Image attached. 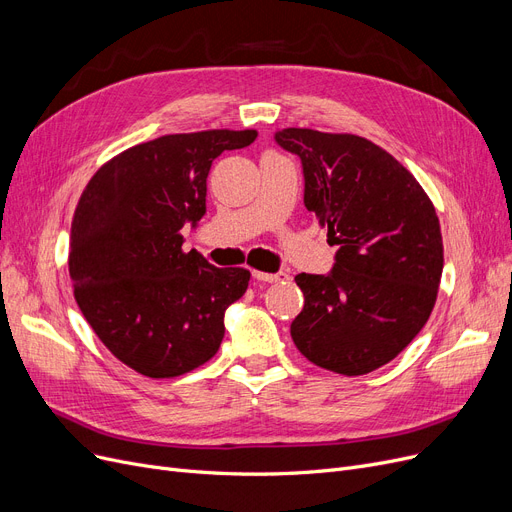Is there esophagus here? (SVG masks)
Instances as JSON below:
<instances>
[{
  "label": "esophagus",
  "mask_w": 512,
  "mask_h": 512,
  "mask_svg": "<svg viewBox=\"0 0 512 512\" xmlns=\"http://www.w3.org/2000/svg\"><path fill=\"white\" fill-rule=\"evenodd\" d=\"M252 277H254L256 281H264V283H277V281L287 279L285 273H262V271H254Z\"/></svg>",
  "instance_id": "esophagus-1"
}]
</instances>
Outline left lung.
<instances>
[{
	"mask_svg": "<svg viewBox=\"0 0 512 512\" xmlns=\"http://www.w3.org/2000/svg\"><path fill=\"white\" fill-rule=\"evenodd\" d=\"M304 168V204L339 246L329 275L300 273L296 348L316 367L356 377L396 358L427 323L444 269L440 218L392 154L350 133H275Z\"/></svg>",
	"mask_w": 512,
	"mask_h": 512,
	"instance_id": "1",
	"label": "left lung"
}]
</instances>
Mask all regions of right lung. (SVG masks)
<instances>
[{"mask_svg":"<svg viewBox=\"0 0 512 512\" xmlns=\"http://www.w3.org/2000/svg\"><path fill=\"white\" fill-rule=\"evenodd\" d=\"M256 137L254 129L164 135L120 152L83 189L70 227L72 291L129 369L179 377L218 352L225 310L246 294L250 271L183 252L181 229L206 212L212 160Z\"/></svg>","mask_w":512,"mask_h":512,"instance_id":"1","label":"right lung"}]
</instances>
